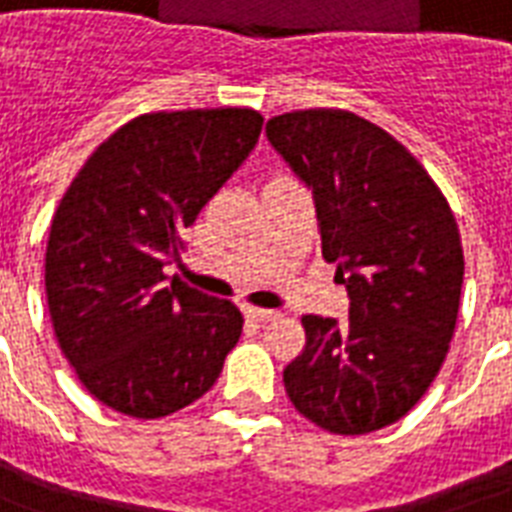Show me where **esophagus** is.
Instances as JSON below:
<instances>
[{
    "label": "esophagus",
    "instance_id": "1",
    "mask_svg": "<svg viewBox=\"0 0 512 512\" xmlns=\"http://www.w3.org/2000/svg\"><path fill=\"white\" fill-rule=\"evenodd\" d=\"M244 313H247L252 321H260V324H265V321L279 319V313H276V311H265V308H255V305H247V308H244Z\"/></svg>",
    "mask_w": 512,
    "mask_h": 512
}]
</instances>
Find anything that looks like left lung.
Masks as SVG:
<instances>
[{
    "label": "left lung",
    "instance_id": "obj_1",
    "mask_svg": "<svg viewBox=\"0 0 512 512\" xmlns=\"http://www.w3.org/2000/svg\"><path fill=\"white\" fill-rule=\"evenodd\" d=\"M265 132L313 191L321 255L350 297L345 324L303 316L289 401L337 436L393 425L436 380L457 324L465 257L452 207L393 135L350 111H292Z\"/></svg>",
    "mask_w": 512,
    "mask_h": 512
}]
</instances>
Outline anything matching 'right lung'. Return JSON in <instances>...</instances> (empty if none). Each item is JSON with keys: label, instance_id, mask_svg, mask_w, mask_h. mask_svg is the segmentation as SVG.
Masks as SVG:
<instances>
[{"label": "right lung", "instance_id": "1", "mask_svg": "<svg viewBox=\"0 0 512 512\" xmlns=\"http://www.w3.org/2000/svg\"><path fill=\"white\" fill-rule=\"evenodd\" d=\"M260 130L252 108L135 116L63 193L44 255L52 329L84 388L114 412L156 420L193 404L239 342V308L167 281L164 265L180 263V233Z\"/></svg>", "mask_w": 512, "mask_h": 512}]
</instances>
